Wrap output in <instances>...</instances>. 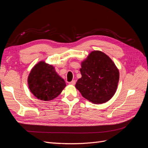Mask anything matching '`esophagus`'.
<instances>
[{"label": "esophagus", "instance_id": "1", "mask_svg": "<svg viewBox=\"0 0 148 148\" xmlns=\"http://www.w3.org/2000/svg\"><path fill=\"white\" fill-rule=\"evenodd\" d=\"M75 83H76L75 80H73V81H71V82L69 83V84H71V85H75Z\"/></svg>", "mask_w": 148, "mask_h": 148}]
</instances>
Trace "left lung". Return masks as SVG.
<instances>
[{"label": "left lung", "instance_id": "left-lung-1", "mask_svg": "<svg viewBox=\"0 0 148 148\" xmlns=\"http://www.w3.org/2000/svg\"><path fill=\"white\" fill-rule=\"evenodd\" d=\"M82 78L75 87L83 97L94 104L109 101L117 90L119 71L106 53L99 51L91 52L82 62Z\"/></svg>", "mask_w": 148, "mask_h": 148}]
</instances>
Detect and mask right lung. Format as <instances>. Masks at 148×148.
Masks as SVG:
<instances>
[{
  "label": "right lung",
  "instance_id": "1",
  "mask_svg": "<svg viewBox=\"0 0 148 148\" xmlns=\"http://www.w3.org/2000/svg\"><path fill=\"white\" fill-rule=\"evenodd\" d=\"M30 91L38 99L49 101L59 96L66 86L64 79L52 65L41 61L31 69L28 78Z\"/></svg>",
  "mask_w": 148,
  "mask_h": 148
}]
</instances>
